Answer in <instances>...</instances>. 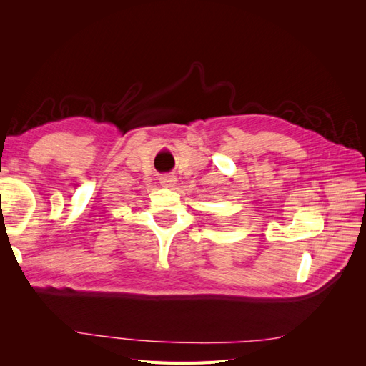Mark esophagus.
<instances>
[{
	"mask_svg": "<svg viewBox=\"0 0 366 366\" xmlns=\"http://www.w3.org/2000/svg\"><path fill=\"white\" fill-rule=\"evenodd\" d=\"M175 177L174 175H169V174H166V175H162L160 177V184L162 186H164V187H172L174 184H175Z\"/></svg>",
	"mask_w": 366,
	"mask_h": 366,
	"instance_id": "esophagus-1",
	"label": "esophagus"
}]
</instances>
